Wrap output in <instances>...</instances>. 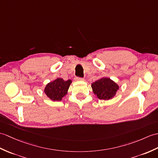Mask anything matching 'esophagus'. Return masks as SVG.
Here are the masks:
<instances>
[{"instance_id": "34e87169", "label": "esophagus", "mask_w": 158, "mask_h": 158, "mask_svg": "<svg viewBox=\"0 0 158 158\" xmlns=\"http://www.w3.org/2000/svg\"><path fill=\"white\" fill-rule=\"evenodd\" d=\"M75 79L76 81H84L83 78H81V77H75Z\"/></svg>"}]
</instances>
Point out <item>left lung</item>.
<instances>
[{"instance_id": "8db88e82", "label": "left lung", "mask_w": 158, "mask_h": 158, "mask_svg": "<svg viewBox=\"0 0 158 158\" xmlns=\"http://www.w3.org/2000/svg\"><path fill=\"white\" fill-rule=\"evenodd\" d=\"M94 94L100 100H109L116 96L119 85L108 77H102L91 83Z\"/></svg>"}]
</instances>
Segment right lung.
I'll list each match as a JSON object with an SVG mask.
<instances>
[{
    "label": "right lung",
    "mask_w": 158,
    "mask_h": 158,
    "mask_svg": "<svg viewBox=\"0 0 158 158\" xmlns=\"http://www.w3.org/2000/svg\"><path fill=\"white\" fill-rule=\"evenodd\" d=\"M72 83L71 79L64 81L62 78H56L46 85L44 91L46 96L52 101H61L67 96L69 88Z\"/></svg>",
    "instance_id": "1"
}]
</instances>
